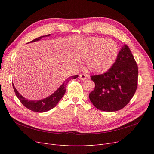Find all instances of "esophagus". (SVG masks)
<instances>
[{"instance_id": "obj_1", "label": "esophagus", "mask_w": 154, "mask_h": 154, "mask_svg": "<svg viewBox=\"0 0 154 154\" xmlns=\"http://www.w3.org/2000/svg\"><path fill=\"white\" fill-rule=\"evenodd\" d=\"M79 78H80L81 80L84 81L87 79V75L84 74H80V75H79Z\"/></svg>"}]
</instances>
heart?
Here are the masks:
<instances>
[{"instance_id": "heart-1", "label": "heart", "mask_w": 154, "mask_h": 154, "mask_svg": "<svg viewBox=\"0 0 154 154\" xmlns=\"http://www.w3.org/2000/svg\"><path fill=\"white\" fill-rule=\"evenodd\" d=\"M118 45L115 41L92 37L80 42L77 45L79 60H85L87 69L93 73L106 71L118 57Z\"/></svg>"}]
</instances>
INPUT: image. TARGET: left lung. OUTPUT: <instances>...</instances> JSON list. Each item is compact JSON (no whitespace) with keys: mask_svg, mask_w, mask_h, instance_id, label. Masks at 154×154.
<instances>
[{"mask_svg":"<svg viewBox=\"0 0 154 154\" xmlns=\"http://www.w3.org/2000/svg\"><path fill=\"white\" fill-rule=\"evenodd\" d=\"M138 67L131 51L124 45L116 62L105 73L92 76L95 88L88 97L96 109L115 112L132 98L137 87Z\"/></svg>","mask_w":154,"mask_h":154,"instance_id":"obj_1","label":"left lung"}]
</instances>
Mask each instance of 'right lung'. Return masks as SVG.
<instances>
[{
  "instance_id": "add662e5",
  "label": "right lung",
  "mask_w": 154,
  "mask_h": 154,
  "mask_svg": "<svg viewBox=\"0 0 154 154\" xmlns=\"http://www.w3.org/2000/svg\"><path fill=\"white\" fill-rule=\"evenodd\" d=\"M51 35H45L38 37L33 40H32L30 42H35L39 41L41 40L44 37H47ZM78 76H72L71 77H69L67 78L66 80L64 81V82L62 83V84L58 88V89L54 92L52 94L50 95L49 96L45 97V98L39 100H29L27 99H26L24 96H22L19 92H18V91L16 89V88L14 85L13 83V87L14 91L15 92V94L17 97L20 101L22 104L25 106L26 108L28 109L35 112H47L51 109H53L54 107L58 104V102L61 100V99L63 97L65 92H66V87L67 83L69 81L71 80V79H75L78 78Z\"/></svg>"
}]
</instances>
